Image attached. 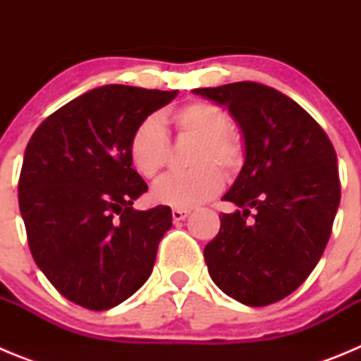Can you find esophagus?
Instances as JSON below:
<instances>
[{
    "mask_svg": "<svg viewBox=\"0 0 361 361\" xmlns=\"http://www.w3.org/2000/svg\"><path fill=\"white\" fill-rule=\"evenodd\" d=\"M188 215H190V209H177V208H175L173 212H171V216H173L175 222H178V220H184Z\"/></svg>",
    "mask_w": 361,
    "mask_h": 361,
    "instance_id": "esophagus-1",
    "label": "esophagus"
}]
</instances>
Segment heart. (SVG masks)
Segmentation results:
<instances>
[{"mask_svg": "<svg viewBox=\"0 0 361 361\" xmlns=\"http://www.w3.org/2000/svg\"><path fill=\"white\" fill-rule=\"evenodd\" d=\"M178 137L195 139L188 164L191 170L171 173L155 184L152 199L162 206L190 209L216 195L222 188V175L231 177L244 164L245 145L238 130L229 126L224 108L208 101H191L168 116ZM132 164L145 178L161 175L170 157V141L155 117L139 123L130 139Z\"/></svg>", "mask_w": 361, "mask_h": 361, "instance_id": "1", "label": "heart"}]
</instances>
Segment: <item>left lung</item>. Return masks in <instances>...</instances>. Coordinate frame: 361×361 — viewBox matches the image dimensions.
<instances>
[{
  "label": "left lung",
  "instance_id": "1",
  "mask_svg": "<svg viewBox=\"0 0 361 361\" xmlns=\"http://www.w3.org/2000/svg\"><path fill=\"white\" fill-rule=\"evenodd\" d=\"M193 92L228 106L245 145L244 166L222 197L240 209L222 213L219 235L204 247L209 276L240 304H275L304 283L329 242L340 204L333 142L271 86L240 81Z\"/></svg>",
  "mask_w": 361,
  "mask_h": 361
}]
</instances>
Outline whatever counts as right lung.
I'll list each match as a JSON object with an SVG mask.
<instances>
[{"label": "right lung", "mask_w": 361, "mask_h": 361, "mask_svg": "<svg viewBox=\"0 0 361 361\" xmlns=\"http://www.w3.org/2000/svg\"><path fill=\"white\" fill-rule=\"evenodd\" d=\"M177 90L104 85L66 103L37 126L19 175V212L30 253L73 304L106 311L152 275L171 209L132 208L148 190L132 168L139 123Z\"/></svg>", "instance_id": "1"}]
</instances>
